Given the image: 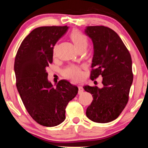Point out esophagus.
I'll return each mask as SVG.
<instances>
[{
	"label": "esophagus",
	"mask_w": 148,
	"mask_h": 148,
	"mask_svg": "<svg viewBox=\"0 0 148 148\" xmlns=\"http://www.w3.org/2000/svg\"><path fill=\"white\" fill-rule=\"evenodd\" d=\"M78 89H79L78 94H82L83 92H84V88H83V87H82V86H79V87H78Z\"/></svg>",
	"instance_id": "esophagus-1"
}]
</instances>
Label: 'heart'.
<instances>
[{"label":"heart","mask_w":148,"mask_h":148,"mask_svg":"<svg viewBox=\"0 0 148 148\" xmlns=\"http://www.w3.org/2000/svg\"><path fill=\"white\" fill-rule=\"evenodd\" d=\"M70 38L72 42H73L75 46L78 50L82 48H87L88 45V41L87 38L84 34L79 32L78 30H73L70 34ZM56 46L54 47V53L55 52ZM64 75L66 78L70 79L75 82H77L82 79L83 73L82 71L79 67L76 66H71L66 68L64 71Z\"/></svg>","instance_id":"heart-1"}]
</instances>
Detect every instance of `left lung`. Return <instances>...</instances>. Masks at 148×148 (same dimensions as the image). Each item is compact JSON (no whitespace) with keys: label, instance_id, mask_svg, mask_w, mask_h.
Returning <instances> with one entry per match:
<instances>
[{"label":"left lung","instance_id":"1","mask_svg":"<svg viewBox=\"0 0 148 148\" xmlns=\"http://www.w3.org/2000/svg\"><path fill=\"white\" fill-rule=\"evenodd\" d=\"M85 34L94 46L90 79L101 75L103 84L102 88L84 87L94 98L86 116L94 122L109 123L120 115L128 102L133 79L132 60L122 40L110 28L88 26Z\"/></svg>","mask_w":148,"mask_h":148}]
</instances>
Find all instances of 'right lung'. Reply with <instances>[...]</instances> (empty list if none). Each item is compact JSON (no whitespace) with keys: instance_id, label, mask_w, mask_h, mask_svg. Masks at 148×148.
<instances>
[{"instance_id":"1","label":"right lung","mask_w":148,"mask_h":148,"mask_svg":"<svg viewBox=\"0 0 148 148\" xmlns=\"http://www.w3.org/2000/svg\"><path fill=\"white\" fill-rule=\"evenodd\" d=\"M68 28H36L21 42L15 56L14 70L18 92L32 119L45 127L57 126L63 122L69 102L78 93L77 87L66 80H60L54 88L46 70L52 62L54 46Z\"/></svg>"}]
</instances>
